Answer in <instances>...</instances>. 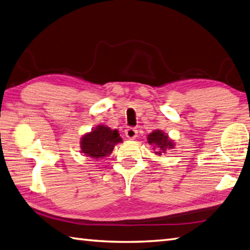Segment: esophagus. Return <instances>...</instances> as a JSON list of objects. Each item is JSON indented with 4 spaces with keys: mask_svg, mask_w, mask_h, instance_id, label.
I'll use <instances>...</instances> for the list:
<instances>
[{
    "mask_svg": "<svg viewBox=\"0 0 250 250\" xmlns=\"http://www.w3.org/2000/svg\"><path fill=\"white\" fill-rule=\"evenodd\" d=\"M125 137L130 139V140H133L134 138H137V134H138V130L135 128H132V126H130V128L125 129Z\"/></svg>",
    "mask_w": 250,
    "mask_h": 250,
    "instance_id": "obj_1",
    "label": "esophagus"
}]
</instances>
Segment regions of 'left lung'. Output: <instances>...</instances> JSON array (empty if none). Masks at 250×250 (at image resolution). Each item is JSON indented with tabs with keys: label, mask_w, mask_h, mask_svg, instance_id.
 I'll use <instances>...</instances> for the list:
<instances>
[{
	"label": "left lung",
	"mask_w": 250,
	"mask_h": 250,
	"mask_svg": "<svg viewBox=\"0 0 250 250\" xmlns=\"http://www.w3.org/2000/svg\"><path fill=\"white\" fill-rule=\"evenodd\" d=\"M148 143L149 144H154L156 145L157 147H160V149H162V152L166 151V148H172L174 147V143L168 139V137L165 133H163L162 131L156 130L152 132L151 134H148L147 137ZM162 152H156V154L158 155H162Z\"/></svg>",
	"instance_id": "left-lung-1"
}]
</instances>
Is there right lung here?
I'll use <instances>...</instances> for the list:
<instances>
[{
  "label": "right lung",
  "mask_w": 250,
  "mask_h": 250,
  "mask_svg": "<svg viewBox=\"0 0 250 250\" xmlns=\"http://www.w3.org/2000/svg\"><path fill=\"white\" fill-rule=\"evenodd\" d=\"M117 130L98 125L92 132L85 134L81 141V148L86 156L99 158L109 155L117 143L121 142Z\"/></svg>",
  "instance_id": "add662e5"
}]
</instances>
